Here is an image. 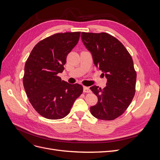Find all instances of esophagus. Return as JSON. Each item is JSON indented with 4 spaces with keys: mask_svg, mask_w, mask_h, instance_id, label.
Wrapping results in <instances>:
<instances>
[{
    "mask_svg": "<svg viewBox=\"0 0 160 160\" xmlns=\"http://www.w3.org/2000/svg\"><path fill=\"white\" fill-rule=\"evenodd\" d=\"M91 91L88 87H83V92L84 93H90Z\"/></svg>",
    "mask_w": 160,
    "mask_h": 160,
    "instance_id": "esophagus-1",
    "label": "esophagus"
}]
</instances>
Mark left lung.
<instances>
[{"instance_id": "left-lung-1", "label": "left lung", "mask_w": 160, "mask_h": 160, "mask_svg": "<svg viewBox=\"0 0 160 160\" xmlns=\"http://www.w3.org/2000/svg\"><path fill=\"white\" fill-rule=\"evenodd\" d=\"M81 37L95 65L108 79L103 89L90 88L98 98V103L90 108L91 113L99 119L113 120L125 112L135 95L137 75L132 56L108 33L83 32Z\"/></svg>"}]
</instances>
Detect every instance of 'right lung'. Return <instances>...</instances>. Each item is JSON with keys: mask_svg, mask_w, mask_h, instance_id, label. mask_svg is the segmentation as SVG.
<instances>
[{"mask_svg": "<svg viewBox=\"0 0 160 160\" xmlns=\"http://www.w3.org/2000/svg\"><path fill=\"white\" fill-rule=\"evenodd\" d=\"M80 33H57L44 38L26 61L24 88L34 109L47 119L65 118L83 93L82 85L69 84L57 75L64 70L67 55L78 42Z\"/></svg>", "mask_w": 160, "mask_h": 160, "instance_id": "obj_1", "label": "right lung"}]
</instances>
